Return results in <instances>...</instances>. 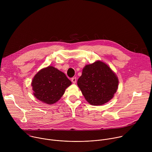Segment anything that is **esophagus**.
<instances>
[{
	"label": "esophagus",
	"instance_id": "obj_1",
	"mask_svg": "<svg viewBox=\"0 0 152 152\" xmlns=\"http://www.w3.org/2000/svg\"><path fill=\"white\" fill-rule=\"evenodd\" d=\"M72 82H73V83H75L76 82V77H72Z\"/></svg>",
	"mask_w": 152,
	"mask_h": 152
}]
</instances>
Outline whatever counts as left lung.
Masks as SVG:
<instances>
[{"label":"left lung","instance_id":"1","mask_svg":"<svg viewBox=\"0 0 152 152\" xmlns=\"http://www.w3.org/2000/svg\"><path fill=\"white\" fill-rule=\"evenodd\" d=\"M77 85L89 103L102 105L114 97L118 88V79L110 67L98 61L83 68Z\"/></svg>","mask_w":152,"mask_h":152}]
</instances>
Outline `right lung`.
<instances>
[{"instance_id":"obj_1","label":"right lung","mask_w":152,"mask_h":152,"mask_svg":"<svg viewBox=\"0 0 152 152\" xmlns=\"http://www.w3.org/2000/svg\"><path fill=\"white\" fill-rule=\"evenodd\" d=\"M71 84L72 82L63 72L49 66L35 75L31 85L37 99L52 104L60 99Z\"/></svg>"}]
</instances>
